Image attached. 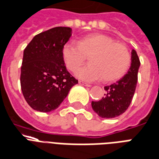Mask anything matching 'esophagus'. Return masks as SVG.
Wrapping results in <instances>:
<instances>
[{
  "mask_svg": "<svg viewBox=\"0 0 159 159\" xmlns=\"http://www.w3.org/2000/svg\"><path fill=\"white\" fill-rule=\"evenodd\" d=\"M79 84H81V85H84V86H86V87L91 86V85H90L89 84H87V83H85V82H84V81H82V80L79 81Z\"/></svg>",
  "mask_w": 159,
  "mask_h": 159,
  "instance_id": "esophagus-1",
  "label": "esophagus"
}]
</instances>
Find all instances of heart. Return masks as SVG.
<instances>
[{"mask_svg":"<svg viewBox=\"0 0 159 159\" xmlns=\"http://www.w3.org/2000/svg\"><path fill=\"white\" fill-rule=\"evenodd\" d=\"M89 57V64L79 69L75 75L84 81L112 82L126 73L131 63L129 50L122 43L104 34L84 37L78 43L69 42L62 49V58L68 70L74 72Z\"/></svg>","mask_w":159,"mask_h":159,"instance_id":"heart-1","label":"heart"}]
</instances>
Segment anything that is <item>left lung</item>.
<instances>
[{
  "label": "left lung",
  "instance_id": "1",
  "mask_svg": "<svg viewBox=\"0 0 159 159\" xmlns=\"http://www.w3.org/2000/svg\"><path fill=\"white\" fill-rule=\"evenodd\" d=\"M131 53L132 63L127 73L116 83L104 87L106 94L101 101L91 102L93 111L100 117L109 119L119 116L126 111L132 102L138 83L140 60L134 49Z\"/></svg>",
  "mask_w": 159,
  "mask_h": 159
}]
</instances>
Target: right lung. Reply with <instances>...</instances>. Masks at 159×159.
<instances>
[{"mask_svg":"<svg viewBox=\"0 0 159 159\" xmlns=\"http://www.w3.org/2000/svg\"><path fill=\"white\" fill-rule=\"evenodd\" d=\"M72 35L70 27H57L36 35L23 52L21 88L33 110L57 109L78 80L68 72L62 49Z\"/></svg>","mask_w":159,"mask_h":159,"instance_id":"add662e5","label":"right lung"}]
</instances>
